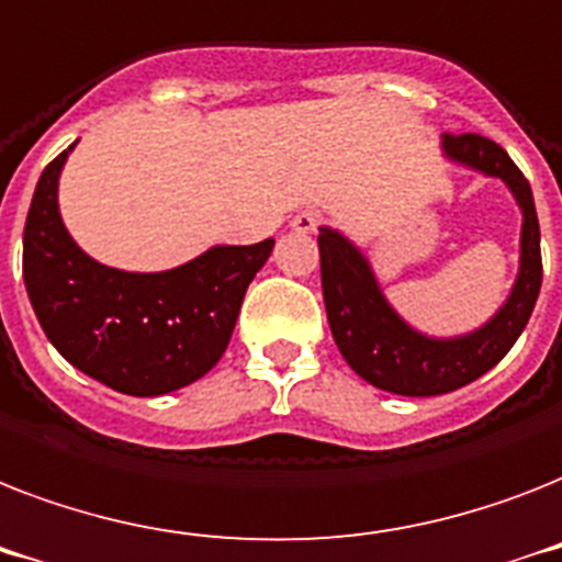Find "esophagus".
I'll use <instances>...</instances> for the list:
<instances>
[{
    "instance_id": "1",
    "label": "esophagus",
    "mask_w": 562,
    "mask_h": 562,
    "mask_svg": "<svg viewBox=\"0 0 562 562\" xmlns=\"http://www.w3.org/2000/svg\"><path fill=\"white\" fill-rule=\"evenodd\" d=\"M322 226V214L316 209H307V211H299L293 217V228L299 235H313L316 228Z\"/></svg>"
}]
</instances>
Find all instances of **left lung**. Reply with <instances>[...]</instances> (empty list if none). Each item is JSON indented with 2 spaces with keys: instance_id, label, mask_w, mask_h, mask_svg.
<instances>
[{
  "instance_id": "8db88e82",
  "label": "left lung",
  "mask_w": 562,
  "mask_h": 562,
  "mask_svg": "<svg viewBox=\"0 0 562 562\" xmlns=\"http://www.w3.org/2000/svg\"><path fill=\"white\" fill-rule=\"evenodd\" d=\"M443 154L487 177H499L522 209V260L514 293L475 334L443 342L415 334L385 304L368 260L334 228H322L318 235L327 322L345 362L376 389L406 397L456 392L491 371L528 325L542 284L540 220L522 170L496 142L479 133H447Z\"/></svg>"
}]
</instances>
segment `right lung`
Masks as SVG:
<instances>
[{"mask_svg": "<svg viewBox=\"0 0 562 562\" xmlns=\"http://www.w3.org/2000/svg\"><path fill=\"white\" fill-rule=\"evenodd\" d=\"M69 150L46 165L25 220L22 278L31 307L54 348L98 383L136 397L177 392L217 366L246 286L276 240L214 246L186 267L150 276L103 267L75 246L57 211Z\"/></svg>", "mask_w": 562, "mask_h": 562, "instance_id": "obj_1", "label": "right lung"}]
</instances>
